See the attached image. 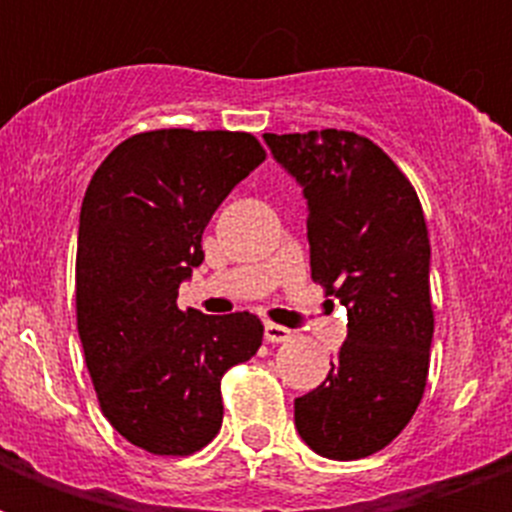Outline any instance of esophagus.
Segmentation results:
<instances>
[{"instance_id": "34e87169", "label": "esophagus", "mask_w": 512, "mask_h": 512, "mask_svg": "<svg viewBox=\"0 0 512 512\" xmlns=\"http://www.w3.org/2000/svg\"><path fill=\"white\" fill-rule=\"evenodd\" d=\"M292 337L287 327H281V324H265V340L268 342H287Z\"/></svg>"}]
</instances>
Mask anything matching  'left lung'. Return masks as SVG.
Instances as JSON below:
<instances>
[{
	"label": "left lung",
	"mask_w": 512,
	"mask_h": 512,
	"mask_svg": "<svg viewBox=\"0 0 512 512\" xmlns=\"http://www.w3.org/2000/svg\"><path fill=\"white\" fill-rule=\"evenodd\" d=\"M308 204L311 276L348 311L327 380L295 398V428L329 460H361L406 428L433 342L430 241L406 175L345 130L263 135Z\"/></svg>",
	"instance_id": "obj_1"
}]
</instances>
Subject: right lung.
Returning <instances> with one entry per match:
<instances>
[{
  "label": "right lung",
  "instance_id": "1",
  "mask_svg": "<svg viewBox=\"0 0 512 512\" xmlns=\"http://www.w3.org/2000/svg\"><path fill=\"white\" fill-rule=\"evenodd\" d=\"M265 162L247 132L132 135L92 175L76 241V327L106 420L151 454L199 452L223 425L220 377L263 342L252 313L180 311L201 233Z\"/></svg>",
  "mask_w": 512,
  "mask_h": 512
}]
</instances>
